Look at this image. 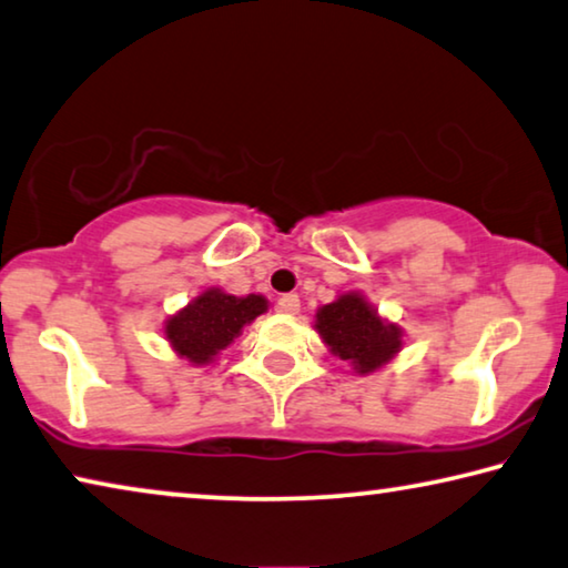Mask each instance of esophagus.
Listing matches in <instances>:
<instances>
[{
    "label": "esophagus",
    "mask_w": 568,
    "mask_h": 568,
    "mask_svg": "<svg viewBox=\"0 0 568 568\" xmlns=\"http://www.w3.org/2000/svg\"><path fill=\"white\" fill-rule=\"evenodd\" d=\"M300 307H302V304H300V296H296V294H282L276 300V310L284 312V314H296V312H300Z\"/></svg>",
    "instance_id": "esophagus-1"
}]
</instances>
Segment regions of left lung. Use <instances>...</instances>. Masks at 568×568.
Here are the masks:
<instances>
[{
  "instance_id": "8db88e82",
  "label": "left lung",
  "mask_w": 568,
  "mask_h": 568,
  "mask_svg": "<svg viewBox=\"0 0 568 568\" xmlns=\"http://www.w3.org/2000/svg\"><path fill=\"white\" fill-rule=\"evenodd\" d=\"M314 329L325 339L329 353L353 363L355 373L368 375L394 361L404 345V329L381 320L378 310L363 294L347 292L314 314Z\"/></svg>"
}]
</instances>
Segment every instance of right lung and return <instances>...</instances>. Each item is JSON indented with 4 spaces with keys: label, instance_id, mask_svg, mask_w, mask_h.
Masks as SVG:
<instances>
[{
    "label": "right lung",
    "instance_id": "1",
    "mask_svg": "<svg viewBox=\"0 0 568 568\" xmlns=\"http://www.w3.org/2000/svg\"><path fill=\"white\" fill-rule=\"evenodd\" d=\"M266 310L268 302L261 294L235 296L213 286L164 320V337L187 363L207 365Z\"/></svg>",
    "mask_w": 568,
    "mask_h": 568
}]
</instances>
